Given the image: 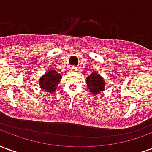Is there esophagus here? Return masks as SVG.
Segmentation results:
<instances>
[{
  "instance_id": "esophagus-1",
  "label": "esophagus",
  "mask_w": 152,
  "mask_h": 152,
  "mask_svg": "<svg viewBox=\"0 0 152 152\" xmlns=\"http://www.w3.org/2000/svg\"><path fill=\"white\" fill-rule=\"evenodd\" d=\"M70 69H71L72 71H77V68L76 66H72L71 68H70Z\"/></svg>"
}]
</instances>
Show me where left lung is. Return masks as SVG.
<instances>
[{
	"mask_svg": "<svg viewBox=\"0 0 152 152\" xmlns=\"http://www.w3.org/2000/svg\"><path fill=\"white\" fill-rule=\"evenodd\" d=\"M87 83L90 91L93 94H98L104 90V81L96 72L88 76Z\"/></svg>",
	"mask_w": 152,
	"mask_h": 152,
	"instance_id": "8db88e82",
	"label": "left lung"
}]
</instances>
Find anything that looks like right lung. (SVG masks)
I'll return each mask as SVG.
<instances>
[{
	"mask_svg": "<svg viewBox=\"0 0 152 152\" xmlns=\"http://www.w3.org/2000/svg\"><path fill=\"white\" fill-rule=\"evenodd\" d=\"M61 75L55 70H50L42 76L39 81V86L48 92H53L58 87Z\"/></svg>",
	"mask_w": 152,
	"mask_h": 152,
	"instance_id": "add662e5",
	"label": "right lung"
}]
</instances>
